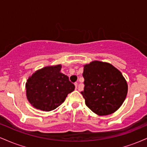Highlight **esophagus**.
<instances>
[{
	"label": "esophagus",
	"mask_w": 147,
	"mask_h": 147,
	"mask_svg": "<svg viewBox=\"0 0 147 147\" xmlns=\"http://www.w3.org/2000/svg\"><path fill=\"white\" fill-rule=\"evenodd\" d=\"M77 85H78V84H77V82H75V88H76V89L77 88Z\"/></svg>",
	"instance_id": "obj_1"
}]
</instances>
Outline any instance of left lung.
Returning a JSON list of instances; mask_svg holds the SVG:
<instances>
[{
    "mask_svg": "<svg viewBox=\"0 0 147 147\" xmlns=\"http://www.w3.org/2000/svg\"><path fill=\"white\" fill-rule=\"evenodd\" d=\"M84 67V88L81 93L86 105L98 115L113 113L127 95V82L122 74L111 63L99 61Z\"/></svg>",
    "mask_w": 147,
    "mask_h": 147,
    "instance_id": "8db88e82",
    "label": "left lung"
}]
</instances>
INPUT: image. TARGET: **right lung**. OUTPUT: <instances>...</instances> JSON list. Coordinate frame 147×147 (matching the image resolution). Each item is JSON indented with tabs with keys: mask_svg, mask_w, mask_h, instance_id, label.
Returning a JSON list of instances; mask_svg holds the SVG:
<instances>
[{
	"mask_svg": "<svg viewBox=\"0 0 147 147\" xmlns=\"http://www.w3.org/2000/svg\"><path fill=\"white\" fill-rule=\"evenodd\" d=\"M61 65L46 66L33 73L27 80V98L37 109L50 111L65 101L75 90L67 75L61 72Z\"/></svg>",
	"mask_w": 147,
	"mask_h": 147,
	"instance_id": "add662e5",
	"label": "right lung"
}]
</instances>
